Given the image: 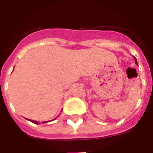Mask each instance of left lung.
Segmentation results:
<instances>
[{
	"instance_id": "left-lung-1",
	"label": "left lung",
	"mask_w": 153,
	"mask_h": 153,
	"mask_svg": "<svg viewBox=\"0 0 153 153\" xmlns=\"http://www.w3.org/2000/svg\"><path fill=\"white\" fill-rule=\"evenodd\" d=\"M134 59H135V63H136V64H137V65H138V63H137V60H136V58L135 57V56H134Z\"/></svg>"
}]
</instances>
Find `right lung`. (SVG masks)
I'll return each instance as SVG.
<instances>
[{
    "instance_id": "obj_1",
    "label": "right lung",
    "mask_w": 153,
    "mask_h": 153,
    "mask_svg": "<svg viewBox=\"0 0 153 153\" xmlns=\"http://www.w3.org/2000/svg\"><path fill=\"white\" fill-rule=\"evenodd\" d=\"M55 119H56V118H55ZM55 119H54V120H55ZM30 120V122L33 123H35V124H38V122H36V121H33V120ZM47 123V122H43V123Z\"/></svg>"
}]
</instances>
